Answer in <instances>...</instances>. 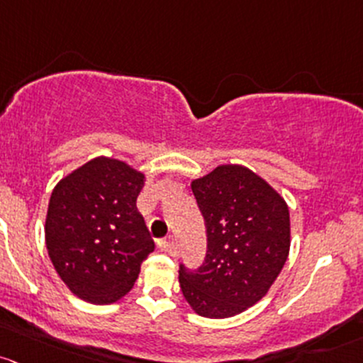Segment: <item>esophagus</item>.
Wrapping results in <instances>:
<instances>
[{"instance_id": "esophagus-1", "label": "esophagus", "mask_w": 363, "mask_h": 363, "mask_svg": "<svg viewBox=\"0 0 363 363\" xmlns=\"http://www.w3.org/2000/svg\"><path fill=\"white\" fill-rule=\"evenodd\" d=\"M157 246H158V250H162V252H170L174 246V238L167 236V238H163V240H158Z\"/></svg>"}]
</instances>
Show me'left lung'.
Segmentation results:
<instances>
[{
  "label": "left lung",
  "instance_id": "left-lung-1",
  "mask_svg": "<svg viewBox=\"0 0 363 363\" xmlns=\"http://www.w3.org/2000/svg\"><path fill=\"white\" fill-rule=\"evenodd\" d=\"M205 218L206 255L179 265L188 303L201 317L238 315L265 296L289 253L286 201L250 169L220 165L191 184Z\"/></svg>",
  "mask_w": 363,
  "mask_h": 363
}]
</instances>
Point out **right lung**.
Masks as SVG:
<instances>
[{"mask_svg":"<svg viewBox=\"0 0 363 363\" xmlns=\"http://www.w3.org/2000/svg\"><path fill=\"white\" fill-rule=\"evenodd\" d=\"M145 175L99 157L58 182L46 217V248L74 294L96 305L129 293L155 250L136 200Z\"/></svg>","mask_w":363,"mask_h":363,"instance_id":"right-lung-1","label":"right lung"}]
</instances>
